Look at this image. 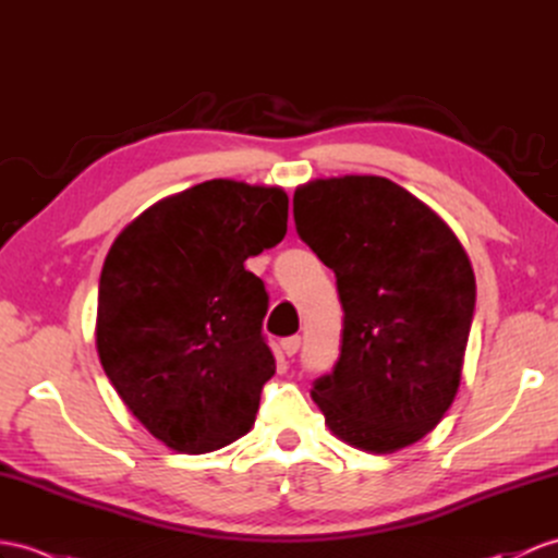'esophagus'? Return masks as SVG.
Wrapping results in <instances>:
<instances>
[{
  "label": "esophagus",
  "mask_w": 558,
  "mask_h": 558,
  "mask_svg": "<svg viewBox=\"0 0 558 558\" xmlns=\"http://www.w3.org/2000/svg\"><path fill=\"white\" fill-rule=\"evenodd\" d=\"M301 350V336H289V338H283L281 341V352L287 357H293L295 352Z\"/></svg>",
  "instance_id": "obj_1"
}]
</instances>
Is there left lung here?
I'll return each instance as SVG.
<instances>
[{
    "label": "left lung",
    "instance_id": "8db88e82",
    "mask_svg": "<svg viewBox=\"0 0 558 558\" xmlns=\"http://www.w3.org/2000/svg\"><path fill=\"white\" fill-rule=\"evenodd\" d=\"M295 229L333 269L341 357L312 384L336 438L388 454L440 424L457 396L475 307L471 260L424 201L374 174L293 194Z\"/></svg>",
    "mask_w": 558,
    "mask_h": 558
}]
</instances>
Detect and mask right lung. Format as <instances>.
<instances>
[{
	"label": "right lung",
	"instance_id": "1",
	"mask_svg": "<svg viewBox=\"0 0 558 558\" xmlns=\"http://www.w3.org/2000/svg\"><path fill=\"white\" fill-rule=\"evenodd\" d=\"M279 186L210 180L154 203L113 241L99 279L97 350L154 438L203 454L251 430L275 376L269 295L243 267L287 234Z\"/></svg>",
	"mask_w": 558,
	"mask_h": 558
}]
</instances>
